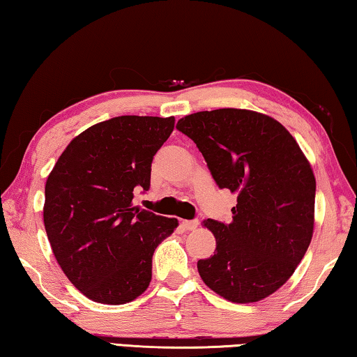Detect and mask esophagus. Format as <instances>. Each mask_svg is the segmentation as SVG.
Segmentation results:
<instances>
[{"mask_svg": "<svg viewBox=\"0 0 357 357\" xmlns=\"http://www.w3.org/2000/svg\"><path fill=\"white\" fill-rule=\"evenodd\" d=\"M198 225H200V222H198L197 219L183 220V227L187 229V231H192V229H195Z\"/></svg>", "mask_w": 357, "mask_h": 357, "instance_id": "obj_1", "label": "esophagus"}]
</instances>
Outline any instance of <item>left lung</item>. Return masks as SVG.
Instances as JSON below:
<instances>
[{"instance_id":"8db88e82","label":"left lung","mask_w":357,"mask_h":357,"mask_svg":"<svg viewBox=\"0 0 357 357\" xmlns=\"http://www.w3.org/2000/svg\"><path fill=\"white\" fill-rule=\"evenodd\" d=\"M219 189L238 193L229 223L204 222L215 252L198 259L206 285L231 302H257L285 283L309 249L317 183L299 144L266 114L219 108L178 121Z\"/></svg>"}]
</instances>
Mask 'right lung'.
Returning a JSON list of instances; mask_svg holds the SVG:
<instances>
[{"mask_svg": "<svg viewBox=\"0 0 357 357\" xmlns=\"http://www.w3.org/2000/svg\"><path fill=\"white\" fill-rule=\"evenodd\" d=\"M174 118L116 116L69 143L45 184L44 223L58 264L77 289L102 304L138 298L153 255L176 219L132 204L151 185V164Z\"/></svg>", "mask_w": 357, "mask_h": 357, "instance_id": "obj_1", "label": "right lung"}]
</instances>
